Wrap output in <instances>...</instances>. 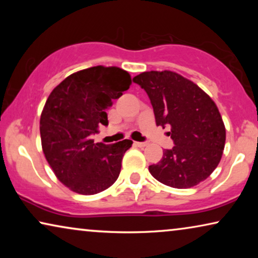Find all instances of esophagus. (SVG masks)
I'll return each mask as SVG.
<instances>
[{"label": "esophagus", "instance_id": "esophagus-1", "mask_svg": "<svg viewBox=\"0 0 258 258\" xmlns=\"http://www.w3.org/2000/svg\"><path fill=\"white\" fill-rule=\"evenodd\" d=\"M134 144H135L136 147H141V148H143V147H146L147 146V142H134Z\"/></svg>", "mask_w": 258, "mask_h": 258}]
</instances>
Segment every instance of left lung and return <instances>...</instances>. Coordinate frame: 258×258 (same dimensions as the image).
Listing matches in <instances>:
<instances>
[{
	"mask_svg": "<svg viewBox=\"0 0 258 258\" xmlns=\"http://www.w3.org/2000/svg\"><path fill=\"white\" fill-rule=\"evenodd\" d=\"M146 90L156 124L170 126L174 141L157 164L149 165L158 182L177 189L197 185L220 163L225 126L217 105L201 88L174 72H144L133 79Z\"/></svg>",
	"mask_w": 258,
	"mask_h": 258,
	"instance_id": "1",
	"label": "left lung"
}]
</instances>
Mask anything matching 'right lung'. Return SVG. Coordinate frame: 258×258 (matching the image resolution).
Instances as JSON below:
<instances>
[{
  "label": "right lung",
  "mask_w": 258,
  "mask_h": 258,
  "mask_svg": "<svg viewBox=\"0 0 258 258\" xmlns=\"http://www.w3.org/2000/svg\"><path fill=\"white\" fill-rule=\"evenodd\" d=\"M132 79L117 67H91L63 80L49 95L40 119L42 149L56 177L81 195L112 185L133 141L94 143L90 136L108 125L107 109L128 90Z\"/></svg>",
  "instance_id": "right-lung-1"
}]
</instances>
